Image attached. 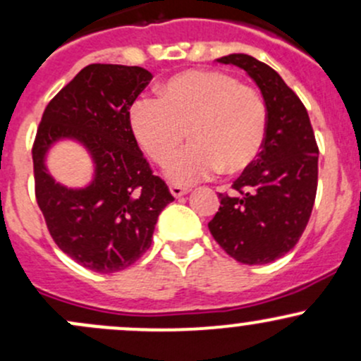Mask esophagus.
I'll list each match as a JSON object with an SVG mask.
<instances>
[{
	"instance_id": "34e87169",
	"label": "esophagus",
	"mask_w": 361,
	"mask_h": 361,
	"mask_svg": "<svg viewBox=\"0 0 361 361\" xmlns=\"http://www.w3.org/2000/svg\"><path fill=\"white\" fill-rule=\"evenodd\" d=\"M169 192H171V195L174 197V199H180V197H183L188 190L183 187H178V185H171V187H169Z\"/></svg>"
}]
</instances>
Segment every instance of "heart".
Here are the masks:
<instances>
[{"instance_id":"obj_1","label":"heart","mask_w":361,"mask_h":361,"mask_svg":"<svg viewBox=\"0 0 361 361\" xmlns=\"http://www.w3.org/2000/svg\"><path fill=\"white\" fill-rule=\"evenodd\" d=\"M130 125L142 150L164 164L185 138L192 144L166 166L173 185L190 187L223 169L238 174L259 157L267 132V108L250 85L216 70L178 73L159 87V99L140 97Z\"/></svg>"}]
</instances>
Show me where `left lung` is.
<instances>
[{
    "instance_id": "1",
    "label": "left lung",
    "mask_w": 361,
    "mask_h": 361,
    "mask_svg": "<svg viewBox=\"0 0 361 361\" xmlns=\"http://www.w3.org/2000/svg\"><path fill=\"white\" fill-rule=\"evenodd\" d=\"M245 70L262 92L267 132L259 159L219 193L221 207L209 229L221 248L241 264L274 262L298 243L317 193L319 149L300 97L279 73L248 54L217 59Z\"/></svg>"
}]
</instances>
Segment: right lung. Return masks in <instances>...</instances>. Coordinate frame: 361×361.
Returning <instances> with one entry per match:
<instances>
[{"label": "right lung", "instance_id": "right-lung-1", "mask_svg": "<svg viewBox=\"0 0 361 361\" xmlns=\"http://www.w3.org/2000/svg\"><path fill=\"white\" fill-rule=\"evenodd\" d=\"M152 80L140 66H85L46 106L32 147L35 199L54 243L75 262L111 274L135 264L173 202L154 176L130 125V108ZM61 140L80 143L94 164L82 189L58 184L45 156Z\"/></svg>", "mask_w": 361, "mask_h": 361}]
</instances>
